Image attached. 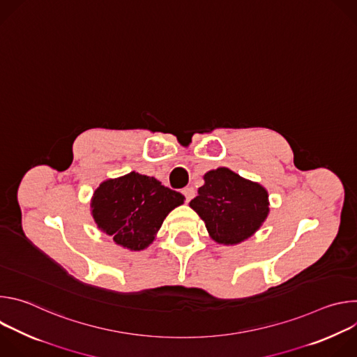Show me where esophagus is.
<instances>
[{"label":"esophagus","mask_w":357,"mask_h":357,"mask_svg":"<svg viewBox=\"0 0 357 357\" xmlns=\"http://www.w3.org/2000/svg\"><path fill=\"white\" fill-rule=\"evenodd\" d=\"M182 193L185 195V199H186V202H189V200H192L193 197H195V189L193 188H185L183 190H182Z\"/></svg>","instance_id":"obj_1"}]
</instances>
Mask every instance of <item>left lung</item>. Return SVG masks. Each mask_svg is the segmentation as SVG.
Returning a JSON list of instances; mask_svg holds the SVG:
<instances>
[{
  "mask_svg": "<svg viewBox=\"0 0 357 357\" xmlns=\"http://www.w3.org/2000/svg\"><path fill=\"white\" fill-rule=\"evenodd\" d=\"M197 196L189 206L205 222L219 244H237L256 233L270 212L267 190L230 171L218 168L203 176Z\"/></svg>",
  "mask_w": 357,
  "mask_h": 357,
  "instance_id": "8db88e82",
  "label": "left lung"
}]
</instances>
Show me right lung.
Wrapping results in <instances>:
<instances>
[{
    "label": "right lung",
    "instance_id": "obj_1",
    "mask_svg": "<svg viewBox=\"0 0 357 357\" xmlns=\"http://www.w3.org/2000/svg\"><path fill=\"white\" fill-rule=\"evenodd\" d=\"M185 196L154 176L130 172L101 182L91 197V215L97 227L126 248L139 251L155 240L171 211Z\"/></svg>",
    "mask_w": 357,
    "mask_h": 357
}]
</instances>
